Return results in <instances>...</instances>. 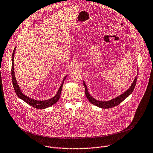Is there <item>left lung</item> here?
I'll return each mask as SVG.
<instances>
[{
  "label": "left lung",
  "mask_w": 153,
  "mask_h": 153,
  "mask_svg": "<svg viewBox=\"0 0 153 153\" xmlns=\"http://www.w3.org/2000/svg\"><path fill=\"white\" fill-rule=\"evenodd\" d=\"M137 70H138V67ZM137 71H138V70H137ZM137 75H138V73H137ZM137 76H135L133 82L131 85L129 89H128L125 92L122 93L120 95H119L110 100H108V101H99V100H97L94 98L89 94L88 90V88H87L84 80L83 81V86L85 88L86 96L91 103H92V104H94L100 108H113L115 106L118 105L119 104H120L123 101H124L126 98H128L132 93V92L134 91V90L135 89V85L137 83Z\"/></svg>",
  "instance_id": "left-lung-1"
}]
</instances>
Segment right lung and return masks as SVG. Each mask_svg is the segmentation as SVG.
Returning <instances> with one entry per match:
<instances>
[{
    "mask_svg": "<svg viewBox=\"0 0 153 153\" xmlns=\"http://www.w3.org/2000/svg\"><path fill=\"white\" fill-rule=\"evenodd\" d=\"M15 49H16V47H15L12 55V69H11V74H12V83H13V86L14 88V90L18 96V97L19 98H20L21 100H23L24 102H25L26 103H27L28 104L30 105L31 106H32L34 108H37V109H45L46 108L48 107H49L51 106H52V105L56 104L58 101L59 100V98L60 97V95L62 91V86L64 84V82L65 80V79H66L67 75L65 76V77H64V79L62 80V82L57 92V93L55 94V95L54 97H53L52 98L46 100H43V101H40V100H34L33 99L31 98H30L27 96H26L25 94H24L22 93V92L21 91L18 82L16 80V77L15 76V71H14V54H15Z\"/></svg>",
    "mask_w": 153,
    "mask_h": 153,
    "instance_id": "obj_1",
    "label": "right lung"
}]
</instances>
